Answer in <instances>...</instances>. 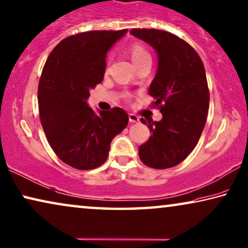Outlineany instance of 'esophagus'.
Wrapping results in <instances>:
<instances>
[{
	"label": "esophagus",
	"instance_id": "esophagus-1",
	"mask_svg": "<svg viewBox=\"0 0 248 248\" xmlns=\"http://www.w3.org/2000/svg\"><path fill=\"white\" fill-rule=\"evenodd\" d=\"M128 120H130L131 123H138L140 121V118L138 115H135V114H128Z\"/></svg>",
	"mask_w": 248,
	"mask_h": 248
}]
</instances>
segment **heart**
I'll return each instance as SVG.
<instances>
[{
	"instance_id": "heart-1",
	"label": "heart",
	"mask_w": 248,
	"mask_h": 248,
	"mask_svg": "<svg viewBox=\"0 0 248 248\" xmlns=\"http://www.w3.org/2000/svg\"><path fill=\"white\" fill-rule=\"evenodd\" d=\"M130 55L133 62L136 64V67L143 62H148V60H151V55L148 49L143 45L139 44V42H134V44L130 46ZM126 97H128V95H126Z\"/></svg>"
}]
</instances>
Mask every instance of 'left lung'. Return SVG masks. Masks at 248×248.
<instances>
[{
	"label": "left lung",
	"mask_w": 248,
	"mask_h": 248,
	"mask_svg": "<svg viewBox=\"0 0 248 248\" xmlns=\"http://www.w3.org/2000/svg\"><path fill=\"white\" fill-rule=\"evenodd\" d=\"M130 32L152 46L159 57L149 94L162 120L141 118L152 135L140 145L139 156L153 169L175 167L195 149L207 121L209 89L203 63L188 42L170 32L157 29Z\"/></svg>",
	"instance_id": "8db88e82"
}]
</instances>
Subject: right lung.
Here are the masks:
<instances>
[{
  "instance_id": "add662e5",
  "label": "right lung",
  "mask_w": 248,
  "mask_h": 248,
  "mask_svg": "<svg viewBox=\"0 0 248 248\" xmlns=\"http://www.w3.org/2000/svg\"><path fill=\"white\" fill-rule=\"evenodd\" d=\"M126 31L69 35L53 48L42 69L38 87L41 125L53 152L71 168L102 166L112 140L128 123L120 107L96 114L86 102L89 91L104 79L107 51Z\"/></svg>"
}]
</instances>
